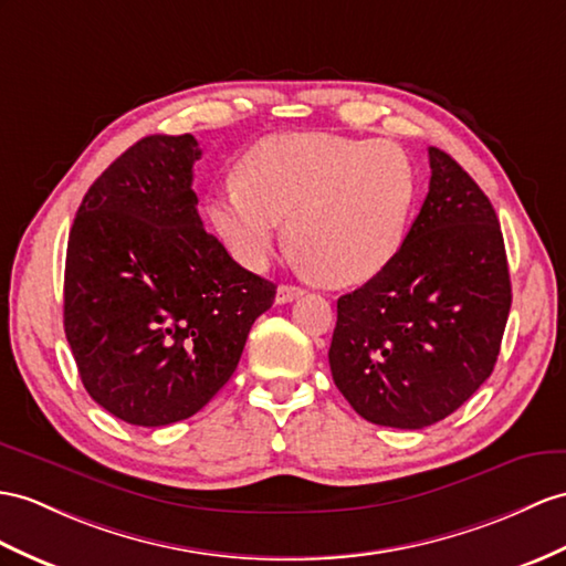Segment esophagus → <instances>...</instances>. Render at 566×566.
I'll return each mask as SVG.
<instances>
[{
	"label": "esophagus",
	"instance_id": "obj_1",
	"mask_svg": "<svg viewBox=\"0 0 566 566\" xmlns=\"http://www.w3.org/2000/svg\"><path fill=\"white\" fill-rule=\"evenodd\" d=\"M297 295H302V291L297 285H279V291H275V302L279 305H285V302H293Z\"/></svg>",
	"mask_w": 566,
	"mask_h": 566
}]
</instances>
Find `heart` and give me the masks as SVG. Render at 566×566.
Returning a JSON list of instances; mask_svg holds the SVG:
<instances>
[{
  "mask_svg": "<svg viewBox=\"0 0 566 566\" xmlns=\"http://www.w3.org/2000/svg\"><path fill=\"white\" fill-rule=\"evenodd\" d=\"M416 168L389 142L281 134L240 160L238 182L209 199L211 226L244 269H261L287 240L326 285L369 281L406 238Z\"/></svg>",
  "mask_w": 566,
  "mask_h": 566,
  "instance_id": "1",
  "label": "heart"
}]
</instances>
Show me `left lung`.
<instances>
[{
    "instance_id": "obj_1",
    "label": "left lung",
    "mask_w": 566,
    "mask_h": 566,
    "mask_svg": "<svg viewBox=\"0 0 566 566\" xmlns=\"http://www.w3.org/2000/svg\"><path fill=\"white\" fill-rule=\"evenodd\" d=\"M430 191L377 275L338 297L331 375L375 424L422 430L471 398L497 363L512 310L497 213L473 177L430 148Z\"/></svg>"
}]
</instances>
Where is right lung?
<instances>
[{
	"instance_id": "1",
	"label": "right lung",
	"mask_w": 566,
	"mask_h": 566,
	"mask_svg": "<svg viewBox=\"0 0 566 566\" xmlns=\"http://www.w3.org/2000/svg\"><path fill=\"white\" fill-rule=\"evenodd\" d=\"M191 134L136 142L95 179L66 244L64 334L115 418L187 420L226 387L275 285L203 230Z\"/></svg>"
}]
</instances>
